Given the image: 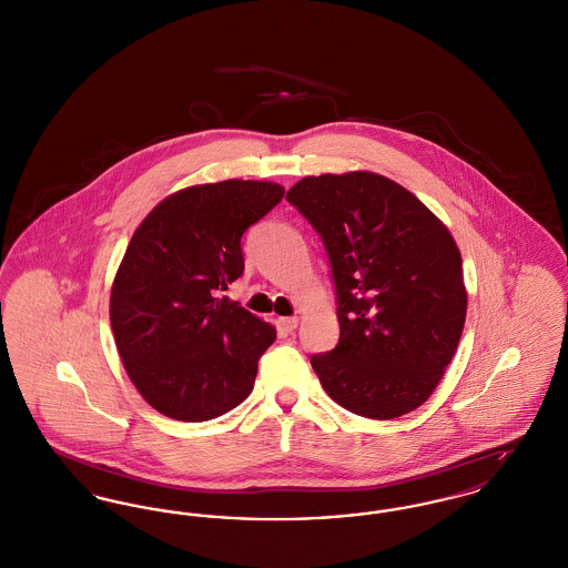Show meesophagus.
<instances>
[{"label": "esophagus", "instance_id": "34e87169", "mask_svg": "<svg viewBox=\"0 0 568 568\" xmlns=\"http://www.w3.org/2000/svg\"><path fill=\"white\" fill-rule=\"evenodd\" d=\"M278 325H281L285 332H294L297 327V317H281Z\"/></svg>", "mask_w": 568, "mask_h": 568}]
</instances>
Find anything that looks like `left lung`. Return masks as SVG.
Returning <instances> with one entry per match:
<instances>
[{"label": "left lung", "instance_id": "8db88e82", "mask_svg": "<svg viewBox=\"0 0 568 568\" xmlns=\"http://www.w3.org/2000/svg\"><path fill=\"white\" fill-rule=\"evenodd\" d=\"M287 200L320 232L338 296V345L311 355L325 394L368 419L424 405L466 320L462 255L447 225L366 170L304 176Z\"/></svg>", "mask_w": 568, "mask_h": 568}]
</instances>
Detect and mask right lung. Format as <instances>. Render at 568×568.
Here are the masks:
<instances>
[{"label": "right lung", "instance_id": "1", "mask_svg": "<svg viewBox=\"0 0 568 568\" xmlns=\"http://www.w3.org/2000/svg\"><path fill=\"white\" fill-rule=\"evenodd\" d=\"M285 190L230 179L174 191L142 219L114 274L110 325L140 396L165 417L209 422L251 394L274 325L230 297L244 230Z\"/></svg>", "mask_w": 568, "mask_h": 568}]
</instances>
